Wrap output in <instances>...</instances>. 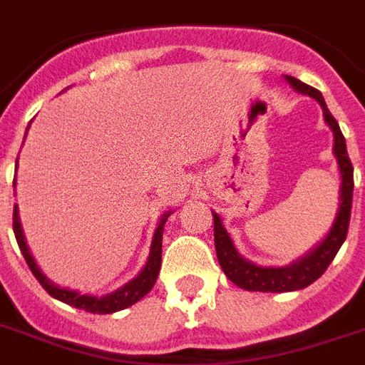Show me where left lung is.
I'll return each instance as SVG.
<instances>
[{"instance_id": "obj_1", "label": "left lung", "mask_w": 365, "mask_h": 365, "mask_svg": "<svg viewBox=\"0 0 365 365\" xmlns=\"http://www.w3.org/2000/svg\"><path fill=\"white\" fill-rule=\"evenodd\" d=\"M286 79L295 91L309 94L314 100H318V104L322 106L324 110V119L329 125V128L334 130V153L337 157V163H339L341 180H343L339 212L335 217L334 227L329 229L328 237L322 240V244H318L311 254L288 267H259L252 261L244 259L242 255H239V252L235 250L233 240L229 239L227 231L223 229L220 216L214 214V244H216L217 261H220V265H222L229 280L237 284L239 288L248 289V292H277V294H280V292H294V289L307 288L309 284L322 277L324 271L334 261L341 244L345 242L346 233H349V222H351L354 168H352V163L349 159V153H346L345 136L341 132L339 123L335 121V117L329 113L320 91L309 87L295 77L286 76Z\"/></svg>"}]
</instances>
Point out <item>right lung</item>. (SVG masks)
<instances>
[{"instance_id": "right-lung-1", "label": "right lung", "mask_w": 365, "mask_h": 365, "mask_svg": "<svg viewBox=\"0 0 365 365\" xmlns=\"http://www.w3.org/2000/svg\"><path fill=\"white\" fill-rule=\"evenodd\" d=\"M170 214V212H168ZM168 214L163 216L160 220L159 227L153 235V242H151V252H149V259L145 263V267L142 269V272L138 274L134 280H130L128 284H125L121 289H117L113 294L104 295V297H94V295H81L73 292V289H66L54 286L51 280H48L41 271L39 267L36 265V261L30 255V250L26 246L24 235H22V227H20V220H19V208L14 205L13 210V231L14 237H16V242H19V248L24 255L26 263L30 267V271L34 272V277L39 280L43 288L47 289L48 295H53L54 299L62 301L66 305L76 307V309H81V311L93 312V314H111V312L123 311L126 307L134 305L136 301H140L143 295H148L153 288V284L157 282V277H159L160 271V259H163V231H165V223L168 220Z\"/></svg>"}]
</instances>
